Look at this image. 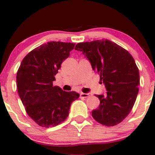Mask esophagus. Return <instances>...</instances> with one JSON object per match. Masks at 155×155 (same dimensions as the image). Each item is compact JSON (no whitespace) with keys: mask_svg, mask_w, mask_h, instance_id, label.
Wrapping results in <instances>:
<instances>
[{"mask_svg":"<svg viewBox=\"0 0 155 155\" xmlns=\"http://www.w3.org/2000/svg\"><path fill=\"white\" fill-rule=\"evenodd\" d=\"M91 96V94L90 93H81L80 94V97H83V98H86V97Z\"/></svg>","mask_w":155,"mask_h":155,"instance_id":"obj_1","label":"esophagus"}]
</instances>
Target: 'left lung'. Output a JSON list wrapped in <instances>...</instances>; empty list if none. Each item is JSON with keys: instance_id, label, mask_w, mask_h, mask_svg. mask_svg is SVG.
<instances>
[{"instance_id": "obj_1", "label": "left lung", "mask_w": 155, "mask_h": 155, "mask_svg": "<svg viewBox=\"0 0 155 155\" xmlns=\"http://www.w3.org/2000/svg\"><path fill=\"white\" fill-rule=\"evenodd\" d=\"M75 49L90 60L107 90L106 96L95 95L100 106L92 117L104 125H117L131 111L139 90V71L133 56L108 39L79 43Z\"/></svg>"}]
</instances>
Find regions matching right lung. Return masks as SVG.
Listing matches in <instances>:
<instances>
[{"label": "right lung", "instance_id": "obj_1", "mask_svg": "<svg viewBox=\"0 0 155 155\" xmlns=\"http://www.w3.org/2000/svg\"><path fill=\"white\" fill-rule=\"evenodd\" d=\"M75 44L51 41L33 49L22 60L17 73L19 97L31 118L43 127L65 120L73 101L79 95L53 85L61 64Z\"/></svg>", "mask_w": 155, "mask_h": 155}]
</instances>
